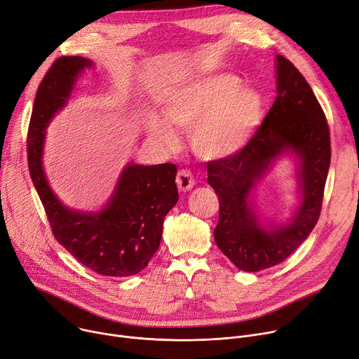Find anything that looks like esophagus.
<instances>
[{"instance_id": "1", "label": "esophagus", "mask_w": 359, "mask_h": 359, "mask_svg": "<svg viewBox=\"0 0 359 359\" xmlns=\"http://www.w3.org/2000/svg\"><path fill=\"white\" fill-rule=\"evenodd\" d=\"M176 184L180 192H187V190H192L195 186V179L189 170H180L176 176Z\"/></svg>"}]
</instances>
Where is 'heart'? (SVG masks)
Segmentation results:
<instances>
[{
	"instance_id": "heart-1",
	"label": "heart",
	"mask_w": 359,
	"mask_h": 359,
	"mask_svg": "<svg viewBox=\"0 0 359 359\" xmlns=\"http://www.w3.org/2000/svg\"><path fill=\"white\" fill-rule=\"evenodd\" d=\"M160 114L147 124L150 135L165 150H176L175 130L190 131L194 153L206 161H219L240 153L262 123L261 93L243 86L231 74L195 76L167 88L160 97Z\"/></svg>"
}]
</instances>
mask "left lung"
<instances>
[{
  "mask_svg": "<svg viewBox=\"0 0 359 359\" xmlns=\"http://www.w3.org/2000/svg\"><path fill=\"white\" fill-rule=\"evenodd\" d=\"M276 76L277 98L251 141L235 156L206 164L208 183L219 199L215 243L250 273L280 264L306 241L319 219L330 164L329 127L312 88L281 55ZM283 155L297 161L299 203L284 224H262L255 190Z\"/></svg>",
  "mask_w": 359,
  "mask_h": 359,
  "instance_id": "left-lung-1",
  "label": "left lung"
}]
</instances>
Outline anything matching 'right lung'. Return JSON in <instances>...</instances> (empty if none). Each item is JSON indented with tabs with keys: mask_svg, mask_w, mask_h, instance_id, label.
<instances>
[{
	"mask_svg": "<svg viewBox=\"0 0 359 359\" xmlns=\"http://www.w3.org/2000/svg\"><path fill=\"white\" fill-rule=\"evenodd\" d=\"M92 66L86 57L63 56L41 81L29 127V169L57 243L95 273L128 277L144 270L158 250L163 221L179 201L177 167L128 163L97 212L76 210L59 201L44 173L46 128L66 107L82 72Z\"/></svg>",
	"mask_w": 359,
	"mask_h": 359,
	"instance_id": "right-lung-1",
	"label": "right lung"
}]
</instances>
